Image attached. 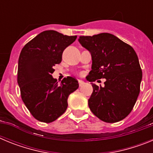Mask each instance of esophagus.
<instances>
[{
    "mask_svg": "<svg viewBox=\"0 0 153 153\" xmlns=\"http://www.w3.org/2000/svg\"><path fill=\"white\" fill-rule=\"evenodd\" d=\"M78 83H79V86H82L83 85L85 84V82L83 80H81V79H78Z\"/></svg>",
    "mask_w": 153,
    "mask_h": 153,
    "instance_id": "esophagus-1",
    "label": "esophagus"
}]
</instances>
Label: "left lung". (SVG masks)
I'll return each instance as SVG.
<instances>
[{"instance_id":"1","label":"left lung","mask_w":153,"mask_h":153,"mask_svg":"<svg viewBox=\"0 0 153 153\" xmlns=\"http://www.w3.org/2000/svg\"><path fill=\"white\" fill-rule=\"evenodd\" d=\"M79 42L92 56V70L86 79H106L103 87L91 83L90 110L103 122L123 120L132 111L140 91L143 73L136 53L111 33L80 36Z\"/></svg>"}]
</instances>
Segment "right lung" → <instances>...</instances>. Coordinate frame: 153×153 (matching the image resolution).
Here are the masks:
<instances>
[{
	"label": "right lung",
	"mask_w": 153,
	"mask_h": 153,
	"mask_svg": "<svg viewBox=\"0 0 153 153\" xmlns=\"http://www.w3.org/2000/svg\"><path fill=\"white\" fill-rule=\"evenodd\" d=\"M76 36L55 30L39 33L23 47L19 56L18 83L23 102L36 120L51 123L67 109L69 95L79 87L74 77L63 78L60 85L51 74L62 60L63 52Z\"/></svg>",
	"instance_id": "add662e5"
}]
</instances>
